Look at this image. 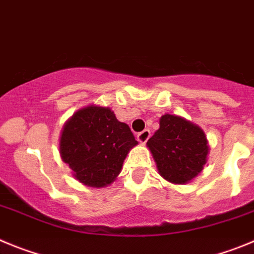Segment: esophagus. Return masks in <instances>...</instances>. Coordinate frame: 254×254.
I'll return each instance as SVG.
<instances>
[{
  "label": "esophagus",
  "instance_id": "34e87169",
  "mask_svg": "<svg viewBox=\"0 0 254 254\" xmlns=\"http://www.w3.org/2000/svg\"><path fill=\"white\" fill-rule=\"evenodd\" d=\"M136 138H138V140L140 141V143H145V141L150 138V131L148 129L143 130V131L139 132L138 135H136Z\"/></svg>",
  "mask_w": 254,
  "mask_h": 254
}]
</instances>
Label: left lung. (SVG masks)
I'll use <instances>...</instances> for the list:
<instances>
[{
	"label": "left lung",
	"instance_id": "8db88e82",
	"mask_svg": "<svg viewBox=\"0 0 254 254\" xmlns=\"http://www.w3.org/2000/svg\"><path fill=\"white\" fill-rule=\"evenodd\" d=\"M159 175L172 184L184 185L202 171L209 154L204 130L181 116L166 114L159 129L147 141Z\"/></svg>",
	"mask_w": 254,
	"mask_h": 254
}]
</instances>
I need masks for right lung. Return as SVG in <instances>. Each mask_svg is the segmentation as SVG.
Segmentation results:
<instances>
[{"label":"right lung","mask_w":254,"mask_h":254,"mask_svg":"<svg viewBox=\"0 0 254 254\" xmlns=\"http://www.w3.org/2000/svg\"><path fill=\"white\" fill-rule=\"evenodd\" d=\"M138 141L109 107L91 105L73 114L63 127L59 152L81 184L104 187L122 172L127 153Z\"/></svg>","instance_id":"right-lung-1"}]
</instances>
